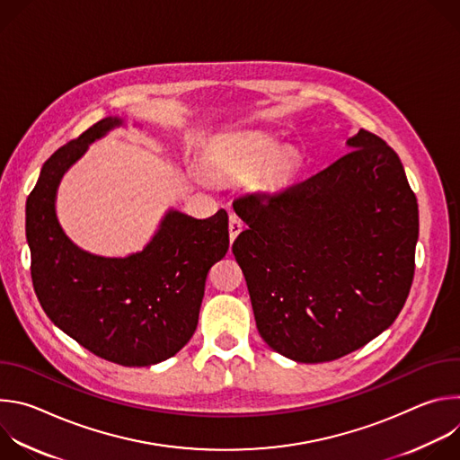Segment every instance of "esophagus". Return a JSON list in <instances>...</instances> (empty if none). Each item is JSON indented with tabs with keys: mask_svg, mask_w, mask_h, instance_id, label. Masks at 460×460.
Segmentation results:
<instances>
[{
	"mask_svg": "<svg viewBox=\"0 0 460 460\" xmlns=\"http://www.w3.org/2000/svg\"><path fill=\"white\" fill-rule=\"evenodd\" d=\"M242 227H243L242 220H240L236 215H231V217H229V238H231V242L240 234Z\"/></svg>",
	"mask_w": 460,
	"mask_h": 460,
	"instance_id": "esophagus-1",
	"label": "esophagus"
}]
</instances>
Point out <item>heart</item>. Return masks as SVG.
<instances>
[{
  "label": "heart",
  "mask_w": 460,
  "mask_h": 460,
  "mask_svg": "<svg viewBox=\"0 0 460 460\" xmlns=\"http://www.w3.org/2000/svg\"><path fill=\"white\" fill-rule=\"evenodd\" d=\"M273 137L245 133L226 138L208 153V165L220 178H245L260 165V181L268 189H284L295 181L302 160L293 149L277 151ZM200 181H208L202 171H196Z\"/></svg>",
  "instance_id": "heart-1"
}]
</instances>
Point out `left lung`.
<instances>
[{
  "mask_svg": "<svg viewBox=\"0 0 460 460\" xmlns=\"http://www.w3.org/2000/svg\"><path fill=\"white\" fill-rule=\"evenodd\" d=\"M348 153L280 194L233 202V242L260 337L304 364L337 360L395 322L411 289L419 206L401 158L360 128Z\"/></svg>",
  "mask_w": 460,
  "mask_h": 460,
  "instance_id": "left-lung-1",
  "label": "left lung"
}]
</instances>
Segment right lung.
<instances>
[{"mask_svg":"<svg viewBox=\"0 0 460 460\" xmlns=\"http://www.w3.org/2000/svg\"><path fill=\"white\" fill-rule=\"evenodd\" d=\"M121 123H94L43 164L27 199L25 231L32 286L54 325L100 358L142 367L171 358L190 341L208 273L229 249V218L224 209L206 220L171 209L144 251L125 258L73 243L56 218L59 180L89 144Z\"/></svg>","mask_w":460,"mask_h":460,"instance_id":"1","label":"right lung"}]
</instances>
